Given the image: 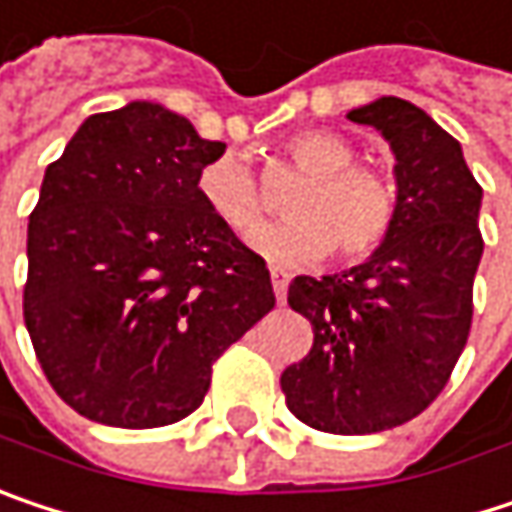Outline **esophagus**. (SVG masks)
Segmentation results:
<instances>
[{
    "label": "esophagus",
    "mask_w": 512,
    "mask_h": 512,
    "mask_svg": "<svg viewBox=\"0 0 512 512\" xmlns=\"http://www.w3.org/2000/svg\"><path fill=\"white\" fill-rule=\"evenodd\" d=\"M269 278H272L275 299H278V304H284V299H287V284H290L287 272H281V269H269Z\"/></svg>",
    "instance_id": "34e87169"
}]
</instances>
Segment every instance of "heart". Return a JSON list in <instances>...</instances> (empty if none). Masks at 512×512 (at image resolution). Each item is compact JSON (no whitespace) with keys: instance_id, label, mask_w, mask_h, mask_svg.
<instances>
[{"instance_id":"obj_1","label":"heart","mask_w":512,"mask_h":512,"mask_svg":"<svg viewBox=\"0 0 512 512\" xmlns=\"http://www.w3.org/2000/svg\"><path fill=\"white\" fill-rule=\"evenodd\" d=\"M290 161L302 169L287 213L293 219L260 228L249 240L257 255L278 266L316 263L331 249L340 260L354 263L369 257L390 234L395 222L393 184L357 166V152L334 131H302L287 143ZM205 208L237 237L252 234L263 219V199L252 166L237 155L213 158L196 178Z\"/></svg>"}]
</instances>
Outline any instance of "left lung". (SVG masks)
I'll return each instance as SVG.
<instances>
[{
    "instance_id": "8db88e82",
    "label": "left lung",
    "mask_w": 512,
    "mask_h": 512,
    "mask_svg": "<svg viewBox=\"0 0 512 512\" xmlns=\"http://www.w3.org/2000/svg\"><path fill=\"white\" fill-rule=\"evenodd\" d=\"M349 119L393 149L395 222L366 263L290 284L313 349L281 390L304 425L357 437L410 422L448 384L472 325L484 190L460 143L413 102L381 96Z\"/></svg>"
}]
</instances>
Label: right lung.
I'll use <instances>...</instances> for the list:
<instances>
[{
    "instance_id": "add662e5",
    "label": "right lung",
    "mask_w": 512,
    "mask_h": 512,
    "mask_svg": "<svg viewBox=\"0 0 512 512\" xmlns=\"http://www.w3.org/2000/svg\"><path fill=\"white\" fill-rule=\"evenodd\" d=\"M158 102L93 114L28 216L25 328L72 410L114 428L190 416L213 360L275 307L263 257L199 199L222 158Z\"/></svg>"
}]
</instances>
